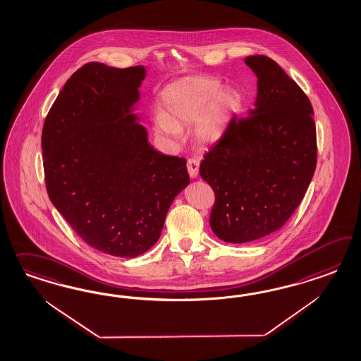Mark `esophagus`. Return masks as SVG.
<instances>
[{"label": "esophagus", "instance_id": "1", "mask_svg": "<svg viewBox=\"0 0 361 361\" xmlns=\"http://www.w3.org/2000/svg\"><path fill=\"white\" fill-rule=\"evenodd\" d=\"M186 166H188V172H189L190 178H197L198 169H200V161L197 159H189L188 163H186Z\"/></svg>", "mask_w": 361, "mask_h": 361}]
</instances>
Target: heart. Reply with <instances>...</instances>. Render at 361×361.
<instances>
[{"instance_id": "1", "label": "heart", "mask_w": 361, "mask_h": 361, "mask_svg": "<svg viewBox=\"0 0 361 361\" xmlns=\"http://www.w3.org/2000/svg\"><path fill=\"white\" fill-rule=\"evenodd\" d=\"M161 104L163 111L153 119L157 135L180 140L181 128L195 123L197 142L216 145L240 114L242 97L216 78L185 77L163 90Z\"/></svg>"}]
</instances>
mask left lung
Segmentation results:
<instances>
[{"instance_id": "8db88e82", "label": "left lung", "mask_w": 361, "mask_h": 361, "mask_svg": "<svg viewBox=\"0 0 361 361\" xmlns=\"http://www.w3.org/2000/svg\"><path fill=\"white\" fill-rule=\"evenodd\" d=\"M245 63L258 79L254 109L234 119L200 165L216 195L210 228L229 243L281 229L317 168V128L306 94L269 56H247Z\"/></svg>"}]
</instances>
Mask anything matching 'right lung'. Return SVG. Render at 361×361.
<instances>
[{"label":"right lung","instance_id":"right-lung-1","mask_svg":"<svg viewBox=\"0 0 361 361\" xmlns=\"http://www.w3.org/2000/svg\"><path fill=\"white\" fill-rule=\"evenodd\" d=\"M145 77L144 66L90 62L66 82L42 131L50 201L91 247L121 258L152 247L190 183L185 159L157 152L135 112Z\"/></svg>","mask_w":361,"mask_h":361}]
</instances>
